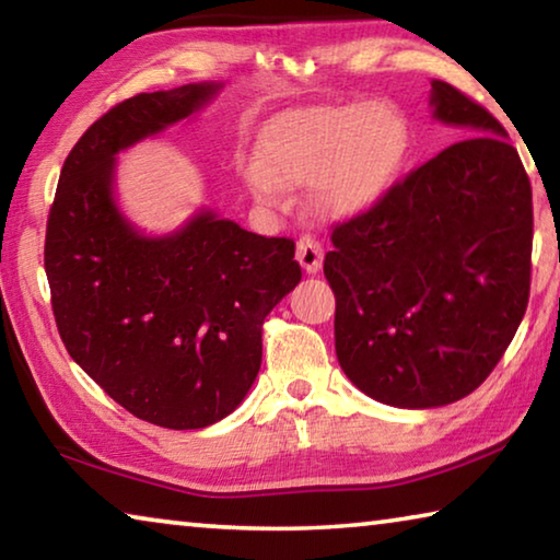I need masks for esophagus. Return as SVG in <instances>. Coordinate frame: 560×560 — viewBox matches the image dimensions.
I'll return each instance as SVG.
<instances>
[{"label":"esophagus","mask_w":560,"mask_h":560,"mask_svg":"<svg viewBox=\"0 0 560 560\" xmlns=\"http://www.w3.org/2000/svg\"><path fill=\"white\" fill-rule=\"evenodd\" d=\"M296 259L308 273H316L324 267V246L314 234H303L296 242Z\"/></svg>","instance_id":"obj_1"}]
</instances>
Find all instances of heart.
<instances>
[{
  "mask_svg": "<svg viewBox=\"0 0 560 560\" xmlns=\"http://www.w3.org/2000/svg\"><path fill=\"white\" fill-rule=\"evenodd\" d=\"M410 148V122L395 103H343L271 126L259 140V163L246 165L244 177L264 205H281L283 187L314 185V210L348 220L390 192Z\"/></svg>",
  "mask_w": 560,
  "mask_h": 560,
  "instance_id": "b5f03b06",
  "label": "heart"
}]
</instances>
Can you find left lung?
Returning a JSON list of instances; mask_svg holds the SVG:
<instances>
[{"label": "left lung", "instance_id": "1", "mask_svg": "<svg viewBox=\"0 0 560 560\" xmlns=\"http://www.w3.org/2000/svg\"><path fill=\"white\" fill-rule=\"evenodd\" d=\"M430 103L469 138L338 222L324 261L340 368L410 410L457 402L494 371L526 314L534 244L530 183L504 126L444 81Z\"/></svg>", "mask_w": 560, "mask_h": 560}]
</instances>
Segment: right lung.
Here are the masks:
<instances>
[{
    "instance_id": "obj_1",
    "label": "right lung",
    "mask_w": 560,
    "mask_h": 560,
    "mask_svg": "<svg viewBox=\"0 0 560 560\" xmlns=\"http://www.w3.org/2000/svg\"><path fill=\"white\" fill-rule=\"evenodd\" d=\"M220 83L138 93L83 132L46 222L44 269L69 355L120 407L167 430L220 422L261 365V326L301 281L287 236L200 212L143 236L113 200L116 153L202 108Z\"/></svg>"
}]
</instances>
